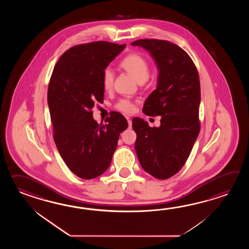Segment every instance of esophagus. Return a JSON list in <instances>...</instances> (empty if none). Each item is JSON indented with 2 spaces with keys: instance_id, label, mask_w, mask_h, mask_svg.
<instances>
[{
  "instance_id": "esophagus-1",
  "label": "esophagus",
  "mask_w": 249,
  "mask_h": 249,
  "mask_svg": "<svg viewBox=\"0 0 249 249\" xmlns=\"http://www.w3.org/2000/svg\"><path fill=\"white\" fill-rule=\"evenodd\" d=\"M127 122H128V128H129V129H131L132 126V120H130V118H128V117H127Z\"/></svg>"
}]
</instances>
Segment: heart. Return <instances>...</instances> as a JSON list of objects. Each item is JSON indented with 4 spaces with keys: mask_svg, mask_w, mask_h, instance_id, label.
I'll return each mask as SVG.
<instances>
[{
    "mask_svg": "<svg viewBox=\"0 0 249 249\" xmlns=\"http://www.w3.org/2000/svg\"><path fill=\"white\" fill-rule=\"evenodd\" d=\"M120 69L130 74L138 84L145 83L149 77V66L148 61L138 53H131L123 58L119 63ZM114 83V74L110 69H105L102 74V86L106 90H111ZM117 107L123 112L132 113L134 106L127 100L119 101Z\"/></svg>",
    "mask_w": 249,
    "mask_h": 249,
    "instance_id": "1",
    "label": "heart"
}]
</instances>
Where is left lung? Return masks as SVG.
<instances>
[{"label": "left lung", "instance_id": "1", "mask_svg": "<svg viewBox=\"0 0 249 249\" xmlns=\"http://www.w3.org/2000/svg\"><path fill=\"white\" fill-rule=\"evenodd\" d=\"M131 44L145 49L157 65V89L147 98L142 111L161 116L159 127H150L140 117L132 119L135 151L143 169L165 180L185 164L199 133L198 73L188 53L175 43L142 39Z\"/></svg>", "mask_w": 249, "mask_h": 249}]
</instances>
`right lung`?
<instances>
[{
    "label": "right lung",
    "mask_w": 249,
    "mask_h": 249,
    "mask_svg": "<svg viewBox=\"0 0 249 249\" xmlns=\"http://www.w3.org/2000/svg\"><path fill=\"white\" fill-rule=\"evenodd\" d=\"M124 48L104 41L74 46L53 69L47 96L53 139L69 169L82 179L106 172L119 135L128 127L118 112H112L103 124L96 122L91 111L94 102L104 98V70Z\"/></svg>",
    "instance_id": "obj_1"
}]
</instances>
